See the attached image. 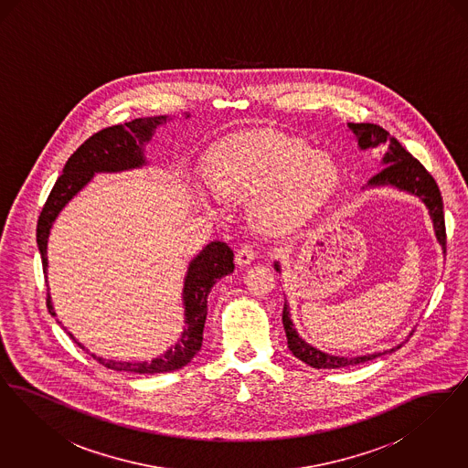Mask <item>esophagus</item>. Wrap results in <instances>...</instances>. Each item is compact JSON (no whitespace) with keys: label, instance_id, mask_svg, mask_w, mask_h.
I'll return each instance as SVG.
<instances>
[{"label":"esophagus","instance_id":"1","mask_svg":"<svg viewBox=\"0 0 468 468\" xmlns=\"http://www.w3.org/2000/svg\"><path fill=\"white\" fill-rule=\"evenodd\" d=\"M258 256V250L254 249V245L245 244L237 250V265L247 267L254 261V258Z\"/></svg>","mask_w":468,"mask_h":468}]
</instances>
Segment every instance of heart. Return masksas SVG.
<instances>
[{
    "instance_id": "1",
    "label": "heart",
    "mask_w": 468,
    "mask_h": 468,
    "mask_svg": "<svg viewBox=\"0 0 468 468\" xmlns=\"http://www.w3.org/2000/svg\"><path fill=\"white\" fill-rule=\"evenodd\" d=\"M207 177L226 197H252L254 224L270 235L302 226L338 186L336 161L300 138L275 130H247L214 144Z\"/></svg>"
}]
</instances>
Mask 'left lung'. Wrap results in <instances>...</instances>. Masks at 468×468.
Returning a JSON list of instances; mask_svg holds the SVG:
<instances>
[{
	"instance_id": "left-lung-1",
	"label": "left lung",
	"mask_w": 468,
	"mask_h": 468,
	"mask_svg": "<svg viewBox=\"0 0 468 468\" xmlns=\"http://www.w3.org/2000/svg\"><path fill=\"white\" fill-rule=\"evenodd\" d=\"M347 128L356 136L357 147L361 151L374 149V147H382L386 151L384 157H382L384 168L378 172V176H374L368 180L367 187L393 186L400 191H407L414 197H420L426 205V208H428L430 218H431L435 237H437L439 244L442 245L445 252L444 203H442V197H441V191H439V186H437L435 178L426 172V168L416 157L401 147L400 142L395 136H391L378 124L347 122ZM273 267L277 271H281V267H279L277 261H275ZM282 324H284V330H286L288 347H290L291 353L294 355V357H298L300 361L307 363L312 368L355 367V365L376 359V357L382 356V355L393 353V351L401 347V346H397L389 351L365 355V356H334V355H328V353H323V351L315 349L314 346L307 344L298 335V332L292 326V321H291L290 305L288 303H284Z\"/></svg>"
}]
</instances>
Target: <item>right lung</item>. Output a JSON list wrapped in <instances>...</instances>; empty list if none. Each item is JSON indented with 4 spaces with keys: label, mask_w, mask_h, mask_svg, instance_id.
Instances as JSON below:
<instances>
[{
    "label": "right lung",
    "mask_w": 468,
    "mask_h": 468,
    "mask_svg": "<svg viewBox=\"0 0 468 468\" xmlns=\"http://www.w3.org/2000/svg\"><path fill=\"white\" fill-rule=\"evenodd\" d=\"M189 117V115H186ZM168 115L156 117H142L124 124H117L105 128L90 136L67 161L61 177L56 180L48 198L45 201L37 224V244L42 254L45 279H47V242L52 223L63 210V207L71 200L94 174L100 172H122L140 168L147 161L144 156V145L153 138L157 126L165 124ZM235 268L233 250L224 242H210L200 254L189 263L186 279H184V315L186 328L180 335L176 347L168 349L165 355L154 357L153 361H113L94 357L103 367L128 372V374H165L182 368L193 356L200 351L203 342V326L207 319V298L214 284ZM47 282V281H45ZM47 309L56 315L50 294H47ZM69 338L75 336L69 334ZM77 342V340H75ZM82 349H86L80 342H77ZM88 351V349H86Z\"/></svg>",
    "instance_id": "right-lung-1"
}]
</instances>
